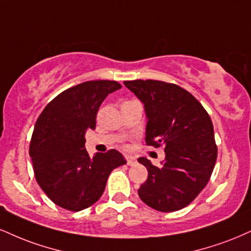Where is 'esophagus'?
Wrapping results in <instances>:
<instances>
[{
    "label": "esophagus",
    "mask_w": 251,
    "mask_h": 251,
    "mask_svg": "<svg viewBox=\"0 0 251 251\" xmlns=\"http://www.w3.org/2000/svg\"><path fill=\"white\" fill-rule=\"evenodd\" d=\"M126 162H127L128 166H134L135 164H137V160H135L134 156L126 155Z\"/></svg>",
    "instance_id": "34e87169"
}]
</instances>
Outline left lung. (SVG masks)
<instances>
[{
  "instance_id": "obj_1",
  "label": "left lung",
  "mask_w": 251,
  "mask_h": 251,
  "mask_svg": "<svg viewBox=\"0 0 251 251\" xmlns=\"http://www.w3.org/2000/svg\"><path fill=\"white\" fill-rule=\"evenodd\" d=\"M125 86L144 104L146 144L165 149L161 166L139 158L149 177L139 198L159 212L188 206L206 187L217 158L209 114L188 91L160 80H126Z\"/></svg>"
}]
</instances>
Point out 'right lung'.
Listing matches in <instances>:
<instances>
[{
	"label": "right lung",
	"instance_id": "obj_1",
	"mask_svg": "<svg viewBox=\"0 0 251 251\" xmlns=\"http://www.w3.org/2000/svg\"><path fill=\"white\" fill-rule=\"evenodd\" d=\"M120 87L114 80L84 81L59 93L38 117L29 154L39 187L57 206L72 212L92 206L111 172L126 164L116 150L90 156L85 149L99 106Z\"/></svg>",
	"mask_w": 251,
	"mask_h": 251
}]
</instances>
